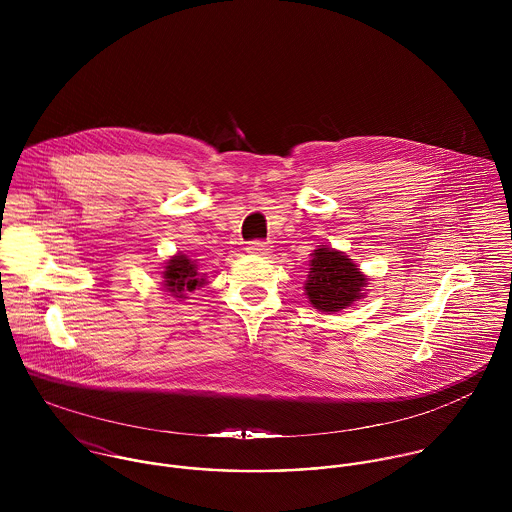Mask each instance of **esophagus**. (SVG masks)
<instances>
[{
	"mask_svg": "<svg viewBox=\"0 0 512 512\" xmlns=\"http://www.w3.org/2000/svg\"><path fill=\"white\" fill-rule=\"evenodd\" d=\"M246 252L252 256H268L272 252L270 242H262V240H254L246 246Z\"/></svg>",
	"mask_w": 512,
	"mask_h": 512,
	"instance_id": "34e87169",
	"label": "esophagus"
}]
</instances>
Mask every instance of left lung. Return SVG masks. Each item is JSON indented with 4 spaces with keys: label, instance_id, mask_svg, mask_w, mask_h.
Instances as JSON below:
<instances>
[{
    "label": "left lung",
    "instance_id": "1",
    "mask_svg": "<svg viewBox=\"0 0 512 512\" xmlns=\"http://www.w3.org/2000/svg\"><path fill=\"white\" fill-rule=\"evenodd\" d=\"M368 276L341 250L321 244L309 260L303 292L317 311L337 313L363 299Z\"/></svg>",
    "mask_w": 512,
    "mask_h": 512
}]
</instances>
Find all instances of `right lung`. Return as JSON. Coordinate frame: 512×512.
I'll return each instance as SVG.
<instances>
[{
    "label": "right lung",
    "mask_w": 512,
    "mask_h": 512,
    "mask_svg": "<svg viewBox=\"0 0 512 512\" xmlns=\"http://www.w3.org/2000/svg\"><path fill=\"white\" fill-rule=\"evenodd\" d=\"M161 278H163L161 282L163 290L179 301L187 299V293L199 290L207 282V274H201L197 260H191L183 252H177L165 262L161 270Z\"/></svg>",
    "instance_id": "right-lung-1"
}]
</instances>
